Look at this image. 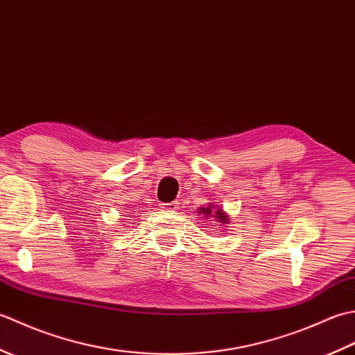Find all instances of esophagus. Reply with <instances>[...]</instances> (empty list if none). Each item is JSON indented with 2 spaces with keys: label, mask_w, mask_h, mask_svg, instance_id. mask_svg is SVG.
Returning a JSON list of instances; mask_svg holds the SVG:
<instances>
[{
  "label": "esophagus",
  "mask_w": 355,
  "mask_h": 355,
  "mask_svg": "<svg viewBox=\"0 0 355 355\" xmlns=\"http://www.w3.org/2000/svg\"><path fill=\"white\" fill-rule=\"evenodd\" d=\"M160 206L163 210H166V212H175V210L178 209V202L177 201H171V202H160Z\"/></svg>",
  "instance_id": "1"
}]
</instances>
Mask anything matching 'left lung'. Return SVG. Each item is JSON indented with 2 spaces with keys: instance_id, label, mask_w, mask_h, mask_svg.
I'll return each instance as SVG.
<instances>
[{
  "instance_id": "left-lung-1",
  "label": "left lung",
  "mask_w": 355,
  "mask_h": 355,
  "mask_svg": "<svg viewBox=\"0 0 355 355\" xmlns=\"http://www.w3.org/2000/svg\"><path fill=\"white\" fill-rule=\"evenodd\" d=\"M198 214H202V215H206V216L215 215L214 218H218V220H220V223H225V221H227V216L224 215L223 210L218 209L216 212H214V206H209V207H201V209L198 210Z\"/></svg>"
}]
</instances>
